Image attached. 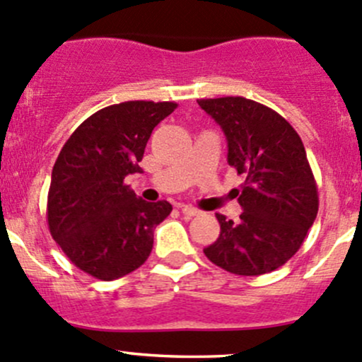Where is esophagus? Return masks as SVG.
I'll return each instance as SVG.
<instances>
[{"label": "esophagus", "instance_id": "obj_1", "mask_svg": "<svg viewBox=\"0 0 362 362\" xmlns=\"http://www.w3.org/2000/svg\"><path fill=\"white\" fill-rule=\"evenodd\" d=\"M178 210L184 213L185 216H197L201 213L199 210H197V208L189 206V204H178Z\"/></svg>", "mask_w": 362, "mask_h": 362}]
</instances>
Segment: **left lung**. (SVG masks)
Listing matches in <instances>:
<instances>
[{
    "mask_svg": "<svg viewBox=\"0 0 362 362\" xmlns=\"http://www.w3.org/2000/svg\"><path fill=\"white\" fill-rule=\"evenodd\" d=\"M197 104L222 127L227 163L246 178L235 189L239 220L216 213L220 235L204 255L238 276L276 271L300 250L319 210L302 139L281 114L250 98H201Z\"/></svg>",
    "mask_w": 362,
    "mask_h": 362,
    "instance_id": "8db88e82",
    "label": "left lung"
}]
</instances>
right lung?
<instances>
[{
	"mask_svg": "<svg viewBox=\"0 0 362 362\" xmlns=\"http://www.w3.org/2000/svg\"><path fill=\"white\" fill-rule=\"evenodd\" d=\"M177 109L175 102L130 100L83 121L64 144L52 171L48 229L67 258L102 281L139 269L149 258L156 226L168 201L147 203L124 184L140 173L151 133Z\"/></svg>",
	"mask_w": 362,
	"mask_h": 362,
	"instance_id": "1",
	"label": "right lung"
}]
</instances>
